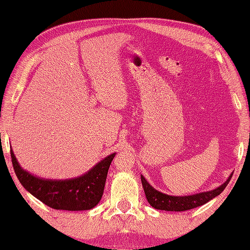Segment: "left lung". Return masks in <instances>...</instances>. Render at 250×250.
<instances>
[{
    "label": "left lung",
    "instance_id": "left-lung-1",
    "mask_svg": "<svg viewBox=\"0 0 250 250\" xmlns=\"http://www.w3.org/2000/svg\"><path fill=\"white\" fill-rule=\"evenodd\" d=\"M232 177V174L230 177L227 179V182L221 185L220 187L216 188L211 191H207V192H201L193 195H186V196H174V195H167L164 194L160 191L156 190L155 188L147 183L145 177L141 175L143 188H144V192L147 198L148 203L156 209L161 210H168V211H184L188 209L195 208L201 205H204L207 202L214 199L215 196L219 195L222 191L225 190L227 185L229 184L230 179Z\"/></svg>",
    "mask_w": 250,
    "mask_h": 250
}]
</instances>
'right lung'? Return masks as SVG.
<instances>
[{
    "label": "right lung",
    "mask_w": 250,
    "mask_h": 250,
    "mask_svg": "<svg viewBox=\"0 0 250 250\" xmlns=\"http://www.w3.org/2000/svg\"><path fill=\"white\" fill-rule=\"evenodd\" d=\"M116 153H111L81 177L68 180H49L35 177L20 167L14 152L12 162L20 184L55 209L88 210L97 205L103 195L107 172Z\"/></svg>",
    "instance_id": "add662e5"
}]
</instances>
